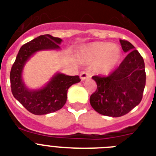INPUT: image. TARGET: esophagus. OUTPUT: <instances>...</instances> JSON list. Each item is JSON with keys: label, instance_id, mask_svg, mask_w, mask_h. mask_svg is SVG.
Masks as SVG:
<instances>
[{"label": "esophagus", "instance_id": "esophagus-1", "mask_svg": "<svg viewBox=\"0 0 156 156\" xmlns=\"http://www.w3.org/2000/svg\"><path fill=\"white\" fill-rule=\"evenodd\" d=\"M90 73L89 71H83V72L80 73V78L82 80L87 79V78H90Z\"/></svg>", "mask_w": 156, "mask_h": 156}]
</instances>
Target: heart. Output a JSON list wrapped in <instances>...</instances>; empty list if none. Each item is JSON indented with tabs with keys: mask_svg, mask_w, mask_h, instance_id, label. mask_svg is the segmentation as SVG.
I'll use <instances>...</instances> for the list:
<instances>
[{
	"mask_svg": "<svg viewBox=\"0 0 156 156\" xmlns=\"http://www.w3.org/2000/svg\"><path fill=\"white\" fill-rule=\"evenodd\" d=\"M87 53L95 61H100V69L108 72L119 61L121 52L118 47L109 43H95L86 48Z\"/></svg>",
	"mask_w": 156,
	"mask_h": 156,
	"instance_id": "obj_1",
	"label": "heart"
}]
</instances>
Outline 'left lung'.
I'll use <instances>...</instances> for the list:
<instances>
[{
    "instance_id": "8db88e82",
    "label": "left lung",
    "mask_w": 156,
    "mask_h": 156,
    "mask_svg": "<svg viewBox=\"0 0 156 156\" xmlns=\"http://www.w3.org/2000/svg\"><path fill=\"white\" fill-rule=\"evenodd\" d=\"M120 43L128 55L108 76H93L97 89L90 97L95 111L113 117L126 115L139 104L146 85L143 56L129 41L120 40Z\"/></svg>"
}]
</instances>
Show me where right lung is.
<instances>
[{
	"mask_svg": "<svg viewBox=\"0 0 156 156\" xmlns=\"http://www.w3.org/2000/svg\"><path fill=\"white\" fill-rule=\"evenodd\" d=\"M61 39L50 35H40L21 47L10 70L11 90L16 100L35 115H44L61 109L67 100L69 87L81 81L79 76L57 73L45 87L38 90L27 89L22 80V70L26 61L37 51L59 48Z\"/></svg>",
	"mask_w": 156,
	"mask_h": 156,
	"instance_id": "right-lung-1",
	"label": "right lung"
}]
</instances>
